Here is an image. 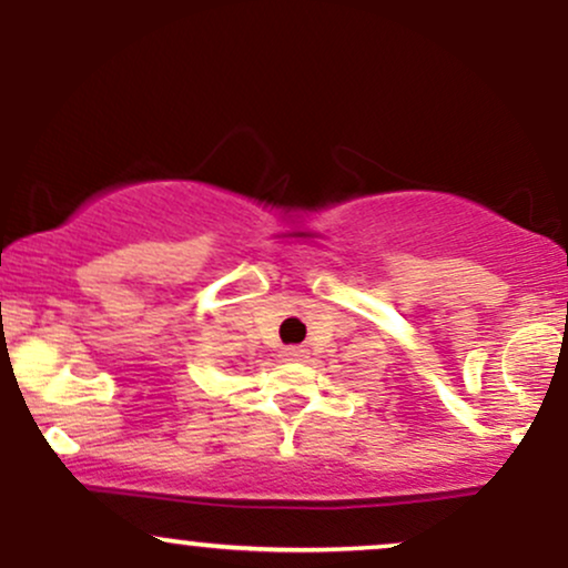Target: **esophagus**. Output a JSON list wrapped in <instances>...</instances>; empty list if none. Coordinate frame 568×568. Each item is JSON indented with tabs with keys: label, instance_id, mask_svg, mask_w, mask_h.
Here are the masks:
<instances>
[{
	"label": "esophagus",
	"instance_id": "obj_1",
	"mask_svg": "<svg viewBox=\"0 0 568 568\" xmlns=\"http://www.w3.org/2000/svg\"><path fill=\"white\" fill-rule=\"evenodd\" d=\"M306 349L304 347H283V361H304Z\"/></svg>",
	"mask_w": 568,
	"mask_h": 568
}]
</instances>
